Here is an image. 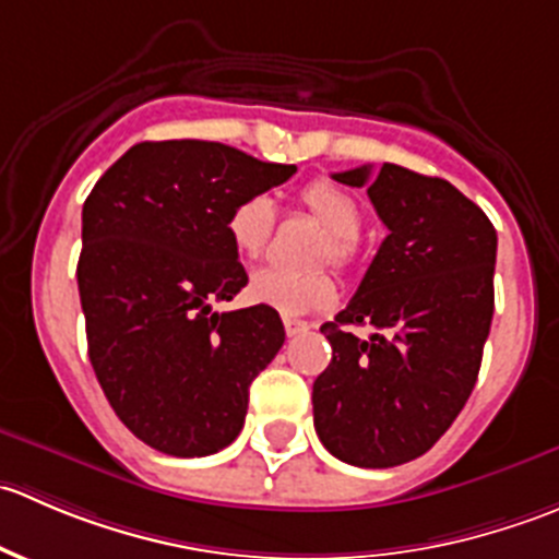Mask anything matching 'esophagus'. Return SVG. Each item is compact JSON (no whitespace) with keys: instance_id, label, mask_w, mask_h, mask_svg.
<instances>
[{"instance_id":"esophagus-1","label":"esophagus","mask_w":559,"mask_h":559,"mask_svg":"<svg viewBox=\"0 0 559 559\" xmlns=\"http://www.w3.org/2000/svg\"><path fill=\"white\" fill-rule=\"evenodd\" d=\"M284 330H286V335H289V337H300V335H306L308 330H311V324H308V321H302V319H284Z\"/></svg>"}]
</instances>
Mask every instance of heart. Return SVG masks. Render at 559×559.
Listing matches in <instances>:
<instances>
[{
  "mask_svg": "<svg viewBox=\"0 0 559 559\" xmlns=\"http://www.w3.org/2000/svg\"><path fill=\"white\" fill-rule=\"evenodd\" d=\"M300 205L316 224L326 229L324 238L316 246V262H330L341 270L352 267L357 259V235L362 227V211L357 200L332 180H313L300 191ZM273 202L267 197H246L235 202L227 216L229 243L243 259L262 257L273 235ZM246 292L257 306H267L286 316L321 311L332 306L337 297L335 281L326 270L289 273V270L262 267L251 275Z\"/></svg>",
  "mask_w": 559,
  "mask_h": 559,
  "instance_id": "heart-1",
  "label": "heart"
}]
</instances>
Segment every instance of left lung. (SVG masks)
<instances>
[{
	"label": "left lung",
	"mask_w": 559,
	"mask_h": 559,
	"mask_svg": "<svg viewBox=\"0 0 559 559\" xmlns=\"http://www.w3.org/2000/svg\"><path fill=\"white\" fill-rule=\"evenodd\" d=\"M332 178L368 186L389 235L352 302L321 324L332 362L313 381V425L337 460L394 467L432 449L476 386L498 233L443 178L400 165ZM365 323L374 335L362 342L350 326Z\"/></svg>",
	"instance_id": "1"
}]
</instances>
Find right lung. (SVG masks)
Returning a JSON list of instances; mask_svg holds the SVG:
<instances>
[{"instance_id": "obj_1", "label": "right lung", "mask_w": 559, "mask_h": 559, "mask_svg": "<svg viewBox=\"0 0 559 559\" xmlns=\"http://www.w3.org/2000/svg\"><path fill=\"white\" fill-rule=\"evenodd\" d=\"M297 173L207 140L138 143L83 205L78 292L107 403L162 454L207 456L243 430L248 386L284 346L267 306L218 313L248 284L235 202Z\"/></svg>"}]
</instances>
